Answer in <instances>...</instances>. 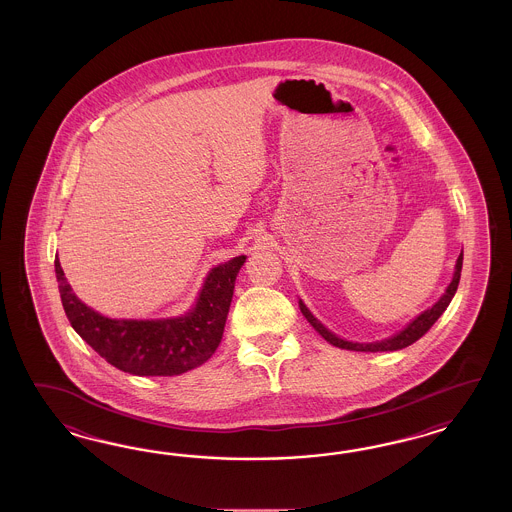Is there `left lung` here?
Returning <instances> with one entry per match:
<instances>
[{
	"mask_svg": "<svg viewBox=\"0 0 512 512\" xmlns=\"http://www.w3.org/2000/svg\"><path fill=\"white\" fill-rule=\"evenodd\" d=\"M462 263H464V251H460V255H458V259H456V266H454V274H452V279H450L449 287L445 289V293L435 302L434 306L428 308V310L422 311L411 323H407V325L403 326L400 332H396L394 336L385 338V340L370 341V343L343 340L340 336H336L334 332H330V330L308 310V306H306L300 298H298V306H300L302 315L308 319V323H310L328 343H332L334 347L349 349V351H364V353L398 351V349H403V347H407V345H411V343H415L419 338H422V336L432 328L435 321L443 315V311L449 308L450 300L456 295V289H458V283H460Z\"/></svg>",
	"mask_w": 512,
	"mask_h": 512,
	"instance_id": "1",
	"label": "left lung"
}]
</instances>
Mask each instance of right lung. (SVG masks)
Here are the masks:
<instances>
[{
    "mask_svg": "<svg viewBox=\"0 0 512 512\" xmlns=\"http://www.w3.org/2000/svg\"><path fill=\"white\" fill-rule=\"evenodd\" d=\"M238 255L214 266L191 310L165 319H112L73 293L56 255L54 268L63 310L78 336L114 368L140 377L189 372L216 353L233 300L234 281L246 263Z\"/></svg>",
    "mask_w": 512,
    "mask_h": 512,
    "instance_id": "right-lung-1",
    "label": "right lung"
}]
</instances>
